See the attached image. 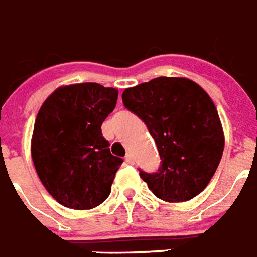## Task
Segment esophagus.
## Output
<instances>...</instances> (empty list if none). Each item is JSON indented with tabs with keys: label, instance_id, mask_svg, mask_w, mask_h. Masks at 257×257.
<instances>
[{
	"label": "esophagus",
	"instance_id": "obj_1",
	"mask_svg": "<svg viewBox=\"0 0 257 257\" xmlns=\"http://www.w3.org/2000/svg\"><path fill=\"white\" fill-rule=\"evenodd\" d=\"M128 165H134V156H133L132 154H128L127 156H125V159H124Z\"/></svg>",
	"mask_w": 257,
	"mask_h": 257
}]
</instances>
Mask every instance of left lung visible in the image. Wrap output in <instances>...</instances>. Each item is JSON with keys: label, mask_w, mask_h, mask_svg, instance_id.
<instances>
[{"label": "left lung", "mask_w": 257, "mask_h": 257, "mask_svg": "<svg viewBox=\"0 0 257 257\" xmlns=\"http://www.w3.org/2000/svg\"><path fill=\"white\" fill-rule=\"evenodd\" d=\"M123 103L148 127L162 159L158 173L140 172L165 202L190 201L207 187L224 151V132L206 91L187 77H156L125 88Z\"/></svg>", "instance_id": "obj_1"}]
</instances>
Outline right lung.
Returning <instances> with one entry per match:
<instances>
[{"label": "right lung", "instance_id": "1", "mask_svg": "<svg viewBox=\"0 0 257 257\" xmlns=\"http://www.w3.org/2000/svg\"><path fill=\"white\" fill-rule=\"evenodd\" d=\"M117 95L116 88L98 83L62 85L38 110L33 163L45 190L65 207L94 209L110 194L123 159L110 154L101 125Z\"/></svg>", "mask_w": 257, "mask_h": 257}]
</instances>
